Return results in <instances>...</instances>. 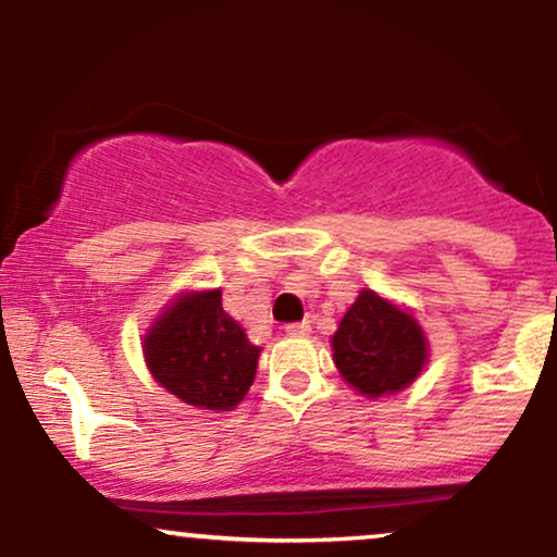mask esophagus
Segmentation results:
<instances>
[{"label":"esophagus","mask_w":557,"mask_h":557,"mask_svg":"<svg viewBox=\"0 0 557 557\" xmlns=\"http://www.w3.org/2000/svg\"><path fill=\"white\" fill-rule=\"evenodd\" d=\"M285 332H287V335H290V337H306V335H309V332H311V324L304 319V322L287 324Z\"/></svg>","instance_id":"34e87169"}]
</instances>
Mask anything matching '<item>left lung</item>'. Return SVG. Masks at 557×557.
<instances>
[{
	"label": "left lung",
	"mask_w": 557,
	"mask_h": 557,
	"mask_svg": "<svg viewBox=\"0 0 557 557\" xmlns=\"http://www.w3.org/2000/svg\"><path fill=\"white\" fill-rule=\"evenodd\" d=\"M332 350L343 380L367 398L411 385L430 356L417 319L369 287L345 311L332 335Z\"/></svg>",
	"instance_id": "obj_1"
}]
</instances>
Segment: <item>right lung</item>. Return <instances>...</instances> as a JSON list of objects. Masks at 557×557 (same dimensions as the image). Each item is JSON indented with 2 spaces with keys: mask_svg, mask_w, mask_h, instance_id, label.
Wrapping results in <instances>:
<instances>
[{
  "mask_svg": "<svg viewBox=\"0 0 557 557\" xmlns=\"http://www.w3.org/2000/svg\"><path fill=\"white\" fill-rule=\"evenodd\" d=\"M261 348L222 309L220 290L183 293L144 337L146 367L168 393L207 411H230L257 376Z\"/></svg>",
  "mask_w": 557,
  "mask_h": 557,
  "instance_id": "add662e5",
  "label": "right lung"
}]
</instances>
